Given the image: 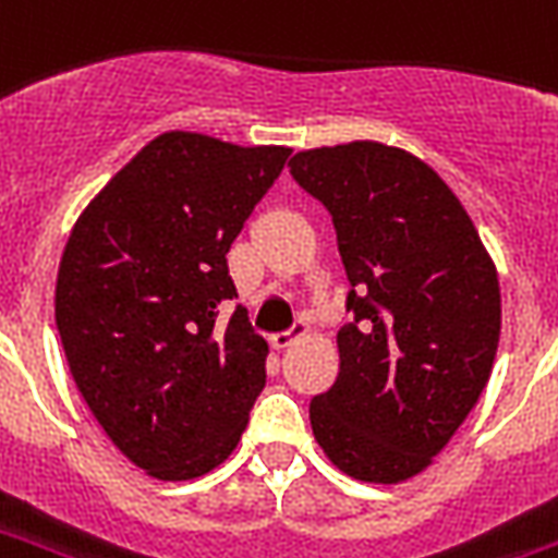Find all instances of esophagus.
Segmentation results:
<instances>
[{"instance_id":"34e87169","label":"esophagus","mask_w":558,"mask_h":558,"mask_svg":"<svg viewBox=\"0 0 558 558\" xmlns=\"http://www.w3.org/2000/svg\"><path fill=\"white\" fill-rule=\"evenodd\" d=\"M304 337H307V325H304V322H295L290 331L275 333V337H271V340H268V342H271V349H278V352H283V349H290V345L301 342V340H304Z\"/></svg>"}]
</instances>
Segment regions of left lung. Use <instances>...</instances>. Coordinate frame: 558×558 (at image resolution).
<instances>
[{"label": "left lung", "mask_w": 558, "mask_h": 558, "mask_svg": "<svg viewBox=\"0 0 558 558\" xmlns=\"http://www.w3.org/2000/svg\"><path fill=\"white\" fill-rule=\"evenodd\" d=\"M331 213L352 283L340 373L311 402L316 444L345 476L399 485L435 461L494 369L499 280L464 206L423 159L381 142L292 156Z\"/></svg>", "instance_id": "left-lung-1"}]
</instances>
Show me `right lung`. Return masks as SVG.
<instances>
[{
	"label": "right lung",
	"instance_id": "1",
	"mask_svg": "<svg viewBox=\"0 0 558 558\" xmlns=\"http://www.w3.org/2000/svg\"><path fill=\"white\" fill-rule=\"evenodd\" d=\"M171 130L82 209L56 280V325L90 414L162 482L225 464L266 384L268 342L239 307L227 251L290 159Z\"/></svg>",
	"mask_w": 558,
	"mask_h": 558
}]
</instances>
